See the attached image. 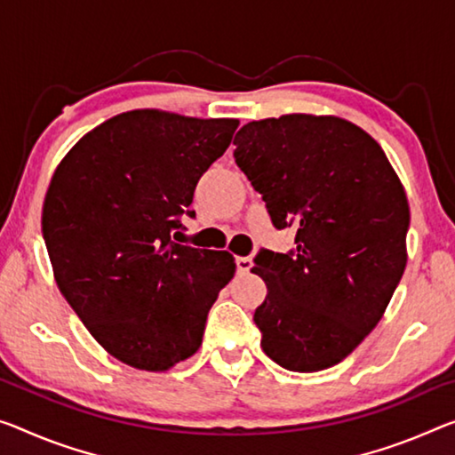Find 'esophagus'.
I'll return each mask as SVG.
<instances>
[{
    "label": "esophagus",
    "instance_id": "1",
    "mask_svg": "<svg viewBox=\"0 0 455 455\" xmlns=\"http://www.w3.org/2000/svg\"><path fill=\"white\" fill-rule=\"evenodd\" d=\"M235 267H237V272H240V275H246V272L251 268V260L248 256H237L235 258Z\"/></svg>",
    "mask_w": 455,
    "mask_h": 455
}]
</instances>
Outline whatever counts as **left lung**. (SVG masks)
Wrapping results in <instances>:
<instances>
[{
	"label": "left lung",
	"mask_w": 455,
	"mask_h": 455,
	"mask_svg": "<svg viewBox=\"0 0 455 455\" xmlns=\"http://www.w3.org/2000/svg\"><path fill=\"white\" fill-rule=\"evenodd\" d=\"M235 164L297 251L262 250L260 346L292 372L331 368L374 330L407 267L409 201L376 140L338 116L286 114L237 132Z\"/></svg>",
	"instance_id": "left-lung-1"
}]
</instances>
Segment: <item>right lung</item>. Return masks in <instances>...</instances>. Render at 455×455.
I'll use <instances>...</instances> for the list:
<instances>
[{"label":"right lung","mask_w":455,"mask_h":455,"mask_svg":"<svg viewBox=\"0 0 455 455\" xmlns=\"http://www.w3.org/2000/svg\"><path fill=\"white\" fill-rule=\"evenodd\" d=\"M234 117L132 109L87 132L60 160L42 205L52 275L106 352L166 372L197 352L207 313L235 275L228 250L177 240L183 213Z\"/></svg>","instance_id":"add662e5"}]
</instances>
